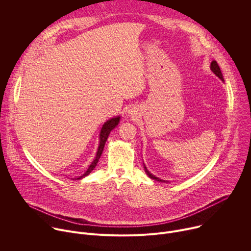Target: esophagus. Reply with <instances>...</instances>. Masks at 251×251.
Listing matches in <instances>:
<instances>
[{
  "mask_svg": "<svg viewBox=\"0 0 251 251\" xmlns=\"http://www.w3.org/2000/svg\"><path fill=\"white\" fill-rule=\"evenodd\" d=\"M131 114H132V113H131Z\"/></svg>",
  "mask_w": 251,
  "mask_h": 251,
  "instance_id": "obj_1",
  "label": "esophagus"
}]
</instances>
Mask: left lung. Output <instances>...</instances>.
Here are the masks:
<instances>
[{
	"label": "left lung",
	"instance_id": "1",
	"mask_svg": "<svg viewBox=\"0 0 251 251\" xmlns=\"http://www.w3.org/2000/svg\"><path fill=\"white\" fill-rule=\"evenodd\" d=\"M210 69H211V71H212V73H213L214 75H216L219 78H221V79L224 81V76H223V74H222V71H221V68H220V66H219V64H218V62H217L216 60H212V61H211V63H210ZM144 169H145L146 174H147L151 178H153V180H156V181H159V182H163V183H168L167 181H163V180H161V178H159V177L155 176L154 175H152V174L147 170V168H146L145 165H144Z\"/></svg>",
	"mask_w": 251,
	"mask_h": 251
}]
</instances>
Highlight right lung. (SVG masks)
I'll return each instance as SVG.
<instances>
[{
	"mask_svg": "<svg viewBox=\"0 0 251 251\" xmlns=\"http://www.w3.org/2000/svg\"><path fill=\"white\" fill-rule=\"evenodd\" d=\"M119 121H120V116L111 118V119H109L108 121H106V122L103 124V126H102V128H101V131H100V135H99L100 141H99V146H98V150H97L95 159L92 161V163H91L90 166L88 167L87 171H86L82 176L76 177L77 180H80V178H82V177L86 176L87 175H89V174L92 172V170L96 167V165H97V163H98V161H99V159H100V157H101V154H102V152H103V149H104V146H105V143H106V141H107V138H108L110 132L118 125ZM76 178H75V180H76Z\"/></svg>",
	"mask_w": 251,
	"mask_h": 251,
	"instance_id": "obj_1",
	"label": "right lung"
}]
</instances>
